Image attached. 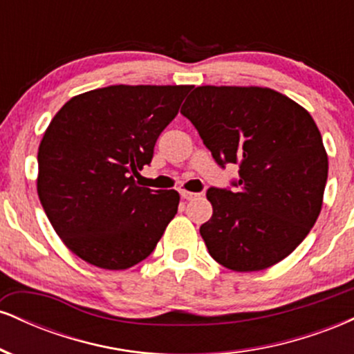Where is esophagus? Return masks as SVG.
Wrapping results in <instances>:
<instances>
[{"label": "esophagus", "mask_w": 354, "mask_h": 354, "mask_svg": "<svg viewBox=\"0 0 354 354\" xmlns=\"http://www.w3.org/2000/svg\"><path fill=\"white\" fill-rule=\"evenodd\" d=\"M198 196H200V193H191V191H186V189L181 191L183 200H194V198H198Z\"/></svg>", "instance_id": "esophagus-1"}]
</instances>
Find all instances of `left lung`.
<instances>
[{
    "mask_svg": "<svg viewBox=\"0 0 354 354\" xmlns=\"http://www.w3.org/2000/svg\"><path fill=\"white\" fill-rule=\"evenodd\" d=\"M181 115L214 161L239 180L206 193L213 216L200 233L214 261L259 271L296 250L319 216L328 154L310 113L270 88L198 86Z\"/></svg>",
    "mask_w": 354,
    "mask_h": 354,
    "instance_id": "1",
    "label": "left lung"
}]
</instances>
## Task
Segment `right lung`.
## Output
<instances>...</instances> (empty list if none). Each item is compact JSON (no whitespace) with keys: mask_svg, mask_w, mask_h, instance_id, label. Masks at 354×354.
Here are the masks:
<instances>
[{"mask_svg":"<svg viewBox=\"0 0 354 354\" xmlns=\"http://www.w3.org/2000/svg\"><path fill=\"white\" fill-rule=\"evenodd\" d=\"M193 86L116 84L75 96L38 149V196L61 241L103 270L148 258L180 205L174 189L138 186L154 145Z\"/></svg>","mask_w":354,"mask_h":354,"instance_id":"1","label":"right lung"}]
</instances>
